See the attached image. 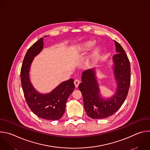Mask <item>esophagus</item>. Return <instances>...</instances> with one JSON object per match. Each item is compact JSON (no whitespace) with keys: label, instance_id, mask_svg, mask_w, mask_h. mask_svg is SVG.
Segmentation results:
<instances>
[{"label":"esophagus","instance_id":"obj_1","mask_svg":"<svg viewBox=\"0 0 150 150\" xmlns=\"http://www.w3.org/2000/svg\"><path fill=\"white\" fill-rule=\"evenodd\" d=\"M80 82H81V81L79 80H78V79H75L74 81V83H75V87H78V85L80 83Z\"/></svg>","mask_w":150,"mask_h":150}]
</instances>
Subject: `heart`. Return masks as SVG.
I'll return each instance as SVG.
<instances>
[{"label": "heart", "instance_id": "obj_1", "mask_svg": "<svg viewBox=\"0 0 150 150\" xmlns=\"http://www.w3.org/2000/svg\"><path fill=\"white\" fill-rule=\"evenodd\" d=\"M95 44L96 42L91 40L83 41L77 45L76 51L79 53H85L90 50L94 47ZM100 50L101 47L100 46H97L96 47H95L91 54L92 57L97 56L99 54Z\"/></svg>", "mask_w": 150, "mask_h": 150}]
</instances>
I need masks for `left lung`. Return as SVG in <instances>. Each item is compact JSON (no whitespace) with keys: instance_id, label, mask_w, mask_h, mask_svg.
I'll use <instances>...</instances> for the list:
<instances>
[{"instance_id":"left-lung-1","label":"left lung","mask_w":150,"mask_h":150,"mask_svg":"<svg viewBox=\"0 0 150 150\" xmlns=\"http://www.w3.org/2000/svg\"><path fill=\"white\" fill-rule=\"evenodd\" d=\"M117 54L113 56V69L117 83L116 93L104 98L100 93L95 68L85 71L78 88L81 91L83 106L87 115L94 119H101L113 115L124 103L131 82V66L128 57L120 45L115 41Z\"/></svg>"}]
</instances>
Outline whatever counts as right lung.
<instances>
[{"label": "right lung", "mask_w": 150, "mask_h": 150, "mask_svg": "<svg viewBox=\"0 0 150 150\" xmlns=\"http://www.w3.org/2000/svg\"><path fill=\"white\" fill-rule=\"evenodd\" d=\"M43 38H41L35 42L25 54L21 70V85L26 101L35 115L46 120H57L65 112L67 100L73 92L75 85L74 79L71 78L62 82L49 93L42 94L34 88L29 77V72L34 57L43 49Z\"/></svg>", "instance_id": "add662e5"}]
</instances>
